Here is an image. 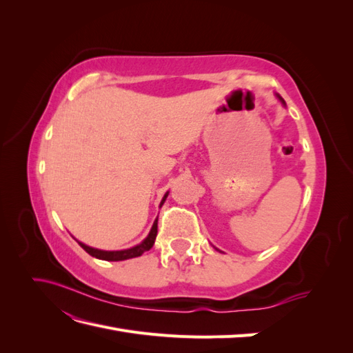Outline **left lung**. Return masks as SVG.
<instances>
[{
    "instance_id": "obj_1",
    "label": "left lung",
    "mask_w": 353,
    "mask_h": 353,
    "mask_svg": "<svg viewBox=\"0 0 353 353\" xmlns=\"http://www.w3.org/2000/svg\"><path fill=\"white\" fill-rule=\"evenodd\" d=\"M275 95H276V99H279V100L281 101V104H283V105H285V101L283 100V97H281V95H280V94H275ZM215 249H216V248H215ZM216 250H218V249H216ZM219 252H221V250H219Z\"/></svg>"
}]
</instances>
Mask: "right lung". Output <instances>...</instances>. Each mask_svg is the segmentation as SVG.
Masks as SVG:
<instances>
[{"label":"right lung","instance_id":"add662e5","mask_svg":"<svg viewBox=\"0 0 353 353\" xmlns=\"http://www.w3.org/2000/svg\"><path fill=\"white\" fill-rule=\"evenodd\" d=\"M168 194H169V191L163 196L162 201H160V208H162V205L165 203ZM156 236H157V218L154 219L153 227H152L150 232H148V236L140 244H137V245H134V248H130V249H123V250H100V249L91 248V245L83 244L79 240H77V241L79 243V245L85 252H87L88 254H91V256H94V258L101 259V261L117 262V261H126V259H131V258H137V256H141L144 252L150 250L153 248V244H154Z\"/></svg>","mask_w":353,"mask_h":353}]
</instances>
